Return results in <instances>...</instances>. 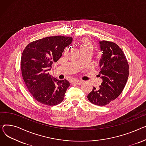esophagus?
<instances>
[{
	"label": "esophagus",
	"instance_id": "esophagus-1",
	"mask_svg": "<svg viewBox=\"0 0 146 146\" xmlns=\"http://www.w3.org/2000/svg\"><path fill=\"white\" fill-rule=\"evenodd\" d=\"M73 82H74V84H76V85H79L81 84L82 81H80V80H74Z\"/></svg>",
	"mask_w": 146,
	"mask_h": 146
}]
</instances>
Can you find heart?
<instances>
[{
  "instance_id": "b5f03b06",
  "label": "heart",
  "mask_w": 146,
  "mask_h": 146,
  "mask_svg": "<svg viewBox=\"0 0 146 146\" xmlns=\"http://www.w3.org/2000/svg\"><path fill=\"white\" fill-rule=\"evenodd\" d=\"M82 48H85V49H88L90 50H92L93 49V45L91 44V43L88 41H85L82 45H81L80 46V49Z\"/></svg>"
}]
</instances>
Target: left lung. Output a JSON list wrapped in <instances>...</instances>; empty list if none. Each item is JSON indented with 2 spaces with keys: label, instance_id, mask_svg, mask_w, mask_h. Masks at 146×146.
<instances>
[{
  "label": "left lung",
  "instance_id": "obj_1",
  "mask_svg": "<svg viewBox=\"0 0 146 146\" xmlns=\"http://www.w3.org/2000/svg\"><path fill=\"white\" fill-rule=\"evenodd\" d=\"M101 58L98 76L102 82L98 88L93 87L87 96L92 104L104 106L122 92L129 75V66L122 49L113 42L99 41Z\"/></svg>",
  "mask_w": 146,
  "mask_h": 146
}]
</instances>
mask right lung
<instances>
[{"label": "right lung", "instance_id": "1", "mask_svg": "<svg viewBox=\"0 0 146 146\" xmlns=\"http://www.w3.org/2000/svg\"><path fill=\"white\" fill-rule=\"evenodd\" d=\"M72 39L64 36L46 37L31 42L23 51L21 64L24 82L33 97L43 104L58 105L64 99L70 82L50 76L48 71Z\"/></svg>", "mask_w": 146, "mask_h": 146}]
</instances>
